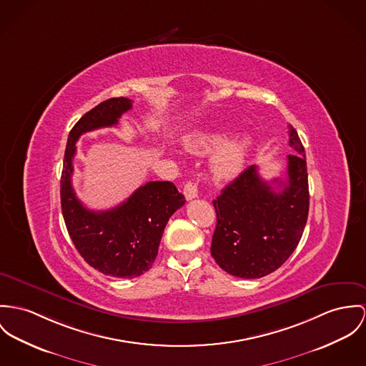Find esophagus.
I'll return each instance as SVG.
<instances>
[{
  "instance_id": "esophagus-1",
  "label": "esophagus",
  "mask_w": 366,
  "mask_h": 366,
  "mask_svg": "<svg viewBox=\"0 0 366 366\" xmlns=\"http://www.w3.org/2000/svg\"><path fill=\"white\" fill-rule=\"evenodd\" d=\"M184 195L187 197V200H192L199 197V187L197 182H187L184 187Z\"/></svg>"
}]
</instances>
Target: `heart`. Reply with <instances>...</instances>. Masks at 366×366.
<instances>
[{
    "instance_id": "b5f03b06",
    "label": "heart",
    "mask_w": 366,
    "mask_h": 366,
    "mask_svg": "<svg viewBox=\"0 0 366 366\" xmlns=\"http://www.w3.org/2000/svg\"><path fill=\"white\" fill-rule=\"evenodd\" d=\"M224 132L195 134L184 139V147L195 154H204L220 148L212 159V169L219 178H231L242 169L251 147V139L247 135H238L224 142Z\"/></svg>"
}]
</instances>
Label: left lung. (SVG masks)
<instances>
[{
  "instance_id": "8db88e82",
  "label": "left lung",
  "mask_w": 366,
  "mask_h": 366,
  "mask_svg": "<svg viewBox=\"0 0 366 366\" xmlns=\"http://www.w3.org/2000/svg\"><path fill=\"white\" fill-rule=\"evenodd\" d=\"M284 181L267 182L256 166L244 169L213 200L217 224L210 252L231 276L260 279L277 270L295 251L310 212L307 157L297 131L290 125ZM277 183L280 192L271 187Z\"/></svg>"
}]
</instances>
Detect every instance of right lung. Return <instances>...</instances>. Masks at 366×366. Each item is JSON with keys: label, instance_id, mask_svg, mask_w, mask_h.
<instances>
[{"label": "right lung", "instance_id": "1", "mask_svg": "<svg viewBox=\"0 0 366 366\" xmlns=\"http://www.w3.org/2000/svg\"><path fill=\"white\" fill-rule=\"evenodd\" d=\"M131 109L132 100L114 97L84 114L69 132L61 174V209L75 248L93 269L117 279L138 277L152 267L169 217L185 203L169 181H150L104 212L86 209L75 195L76 141L93 129L117 125Z\"/></svg>", "mask_w": 366, "mask_h": 366}]
</instances>
